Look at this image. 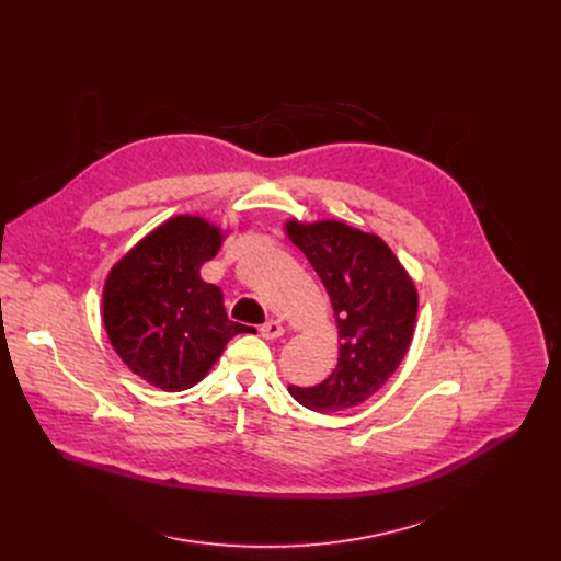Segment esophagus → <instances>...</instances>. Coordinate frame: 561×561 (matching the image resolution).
I'll list each match as a JSON object with an SVG mask.
<instances>
[{
	"label": "esophagus",
	"instance_id": "esophagus-1",
	"mask_svg": "<svg viewBox=\"0 0 561 561\" xmlns=\"http://www.w3.org/2000/svg\"><path fill=\"white\" fill-rule=\"evenodd\" d=\"M260 333H262L264 340H277V337L284 335V327L279 322H275V319H271V322L260 327Z\"/></svg>",
	"mask_w": 561,
	"mask_h": 561
}]
</instances>
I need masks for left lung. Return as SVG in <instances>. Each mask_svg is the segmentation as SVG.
Listing matches in <instances>:
<instances>
[{"label": "left lung", "instance_id": "8db88e82", "mask_svg": "<svg viewBox=\"0 0 561 561\" xmlns=\"http://www.w3.org/2000/svg\"><path fill=\"white\" fill-rule=\"evenodd\" d=\"M290 242L306 255L331 297L340 357L322 383L288 386L297 402L317 413L359 407L407 357L417 322V288L375 232L346 221H286Z\"/></svg>", "mask_w": 561, "mask_h": 561}]
</instances>
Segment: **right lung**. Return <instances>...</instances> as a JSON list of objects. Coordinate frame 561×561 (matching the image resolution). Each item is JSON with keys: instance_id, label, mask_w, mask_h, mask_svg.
Masks as SVG:
<instances>
[{"instance_id": "right-lung-1", "label": "right lung", "mask_w": 561, "mask_h": 561, "mask_svg": "<svg viewBox=\"0 0 561 561\" xmlns=\"http://www.w3.org/2000/svg\"><path fill=\"white\" fill-rule=\"evenodd\" d=\"M226 230L199 215L159 224L111 268L102 319L111 346L144 381L180 392L202 381L228 340L247 327L230 322L221 288L202 279Z\"/></svg>"}]
</instances>
